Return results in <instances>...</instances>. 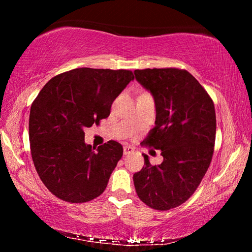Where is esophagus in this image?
<instances>
[{
  "label": "esophagus",
  "mask_w": 252,
  "mask_h": 252,
  "mask_svg": "<svg viewBox=\"0 0 252 252\" xmlns=\"http://www.w3.org/2000/svg\"><path fill=\"white\" fill-rule=\"evenodd\" d=\"M134 151V148L131 147V146H125L123 147V153H125V156H127L130 155V153H132Z\"/></svg>",
  "instance_id": "obj_1"
}]
</instances>
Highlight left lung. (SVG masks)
<instances>
[{"instance_id":"left-lung-1","label":"left lung","mask_w":252,"mask_h":252,"mask_svg":"<svg viewBox=\"0 0 252 252\" xmlns=\"http://www.w3.org/2000/svg\"><path fill=\"white\" fill-rule=\"evenodd\" d=\"M135 79L152 93L156 126L142 144L161 150L163 161L133 174L138 197L156 210H170L186 202L197 190L212 160L216 141L213 101L187 70L144 69Z\"/></svg>"}]
</instances>
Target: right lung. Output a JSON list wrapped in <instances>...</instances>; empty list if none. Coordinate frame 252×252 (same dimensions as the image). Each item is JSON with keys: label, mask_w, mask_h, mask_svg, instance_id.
<instances>
[{"label": "right lung", "mask_w": 252, "mask_h": 252, "mask_svg": "<svg viewBox=\"0 0 252 252\" xmlns=\"http://www.w3.org/2000/svg\"><path fill=\"white\" fill-rule=\"evenodd\" d=\"M134 75L130 70L79 67L55 75L31 105L29 138L37 174L55 197L83 203L99 197L123 155L110 140L94 150L84 129L109 117Z\"/></svg>", "instance_id": "add662e5"}]
</instances>
